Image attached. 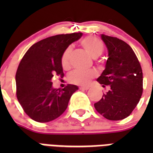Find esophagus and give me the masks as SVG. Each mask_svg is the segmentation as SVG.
Listing matches in <instances>:
<instances>
[{
    "mask_svg": "<svg viewBox=\"0 0 153 153\" xmlns=\"http://www.w3.org/2000/svg\"><path fill=\"white\" fill-rule=\"evenodd\" d=\"M79 89H80V90H88L89 89V87L88 86H80V87H79Z\"/></svg>",
    "mask_w": 153,
    "mask_h": 153,
    "instance_id": "obj_1",
    "label": "esophagus"
}]
</instances>
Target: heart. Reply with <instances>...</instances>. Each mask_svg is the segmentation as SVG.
<instances>
[{
  "mask_svg": "<svg viewBox=\"0 0 153 153\" xmlns=\"http://www.w3.org/2000/svg\"><path fill=\"white\" fill-rule=\"evenodd\" d=\"M81 45L83 48L94 59L98 58L104 51V45L100 39L95 36H87L81 40ZM71 53V48L67 47L61 56V64L63 69L70 68V57ZM97 76V72L94 70H90L87 71H82L75 70L71 72L68 75L69 81L72 83L78 85H86L91 81V79Z\"/></svg>",
  "mask_w": 153,
  "mask_h": 153,
  "instance_id": "b5f03b06",
  "label": "heart"
}]
</instances>
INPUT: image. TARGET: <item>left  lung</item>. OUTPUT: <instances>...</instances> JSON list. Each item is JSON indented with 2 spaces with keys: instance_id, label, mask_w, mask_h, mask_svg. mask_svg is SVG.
<instances>
[{
  "instance_id": "1",
  "label": "left lung",
  "mask_w": 153,
  "mask_h": 153,
  "mask_svg": "<svg viewBox=\"0 0 153 153\" xmlns=\"http://www.w3.org/2000/svg\"><path fill=\"white\" fill-rule=\"evenodd\" d=\"M109 58L97 80L109 91L94 103L96 110L110 121L129 116L143 93V73L137 55L128 44L117 37L102 35Z\"/></svg>"
}]
</instances>
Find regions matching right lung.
Instances as JSON below:
<instances>
[{"mask_svg":"<svg viewBox=\"0 0 153 153\" xmlns=\"http://www.w3.org/2000/svg\"><path fill=\"white\" fill-rule=\"evenodd\" d=\"M82 36V32H74L48 37L33 44L23 56L16 74V94L25 114L32 120L49 122L67 109L78 86L53 89L51 79L54 75L63 78L62 52Z\"/></svg>","mask_w":153,"mask_h":153,"instance_id":"obj_1","label":"right lung"}]
</instances>
